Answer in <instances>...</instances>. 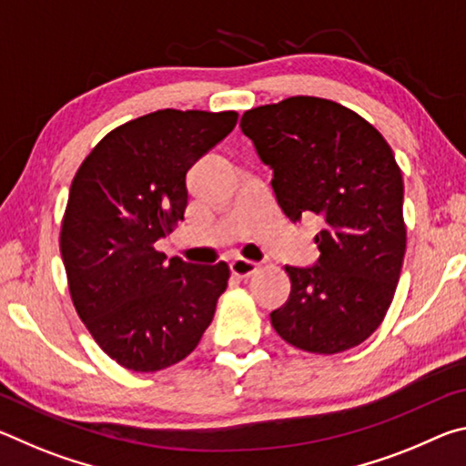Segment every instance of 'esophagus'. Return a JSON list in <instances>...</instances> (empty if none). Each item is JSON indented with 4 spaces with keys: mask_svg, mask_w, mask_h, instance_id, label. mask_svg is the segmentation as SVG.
Segmentation results:
<instances>
[{
    "mask_svg": "<svg viewBox=\"0 0 466 466\" xmlns=\"http://www.w3.org/2000/svg\"><path fill=\"white\" fill-rule=\"evenodd\" d=\"M257 269H258L257 263L244 261V258H234V261H230L232 275H236V278H240V279H247V278H250V275H255Z\"/></svg>",
    "mask_w": 466,
    "mask_h": 466,
    "instance_id": "obj_1",
    "label": "esophagus"
}]
</instances>
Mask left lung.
I'll return each mask as SVG.
<instances>
[{"label": "left lung", "mask_w": 466, "mask_h": 466, "mask_svg": "<svg viewBox=\"0 0 466 466\" xmlns=\"http://www.w3.org/2000/svg\"><path fill=\"white\" fill-rule=\"evenodd\" d=\"M240 129L273 170L283 216L320 222L317 263L286 265L291 291L271 312L273 329L310 353L351 350L382 322L403 267V177L390 146L353 110L317 96L247 110Z\"/></svg>", "instance_id": "obj_1"}]
</instances>
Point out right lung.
Instances as JSON below:
<instances>
[{"instance_id":"add662e5","label":"right lung","mask_w":466,"mask_h":466,"mask_svg":"<svg viewBox=\"0 0 466 466\" xmlns=\"http://www.w3.org/2000/svg\"><path fill=\"white\" fill-rule=\"evenodd\" d=\"M236 121L234 110H156L110 131L76 172L61 226L69 291L100 350L133 372L185 360L214 320L228 265L154 244L185 218L187 172Z\"/></svg>"}]
</instances>
